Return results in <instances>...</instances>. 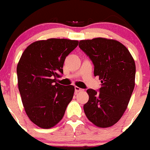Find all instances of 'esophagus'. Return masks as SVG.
Segmentation results:
<instances>
[{"mask_svg": "<svg viewBox=\"0 0 150 150\" xmlns=\"http://www.w3.org/2000/svg\"><path fill=\"white\" fill-rule=\"evenodd\" d=\"M74 89H75V93H79V92H80V91H82V90H83L82 89H81L80 87H76V86H75Z\"/></svg>", "mask_w": 150, "mask_h": 150, "instance_id": "34e87169", "label": "esophagus"}]
</instances>
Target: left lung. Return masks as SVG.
<instances>
[{
	"label": "left lung",
	"instance_id": "8db88e82",
	"mask_svg": "<svg viewBox=\"0 0 150 150\" xmlns=\"http://www.w3.org/2000/svg\"><path fill=\"white\" fill-rule=\"evenodd\" d=\"M79 48L94 65L101 87L88 89L84 111L90 122L100 127L115 125L127 109L135 86L136 65L128 50L115 40L96 38L81 40Z\"/></svg>",
	"mask_w": 150,
	"mask_h": 150
}]
</instances>
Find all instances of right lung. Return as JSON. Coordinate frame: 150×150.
I'll return each instance as SVG.
<instances>
[{"mask_svg":"<svg viewBox=\"0 0 150 150\" xmlns=\"http://www.w3.org/2000/svg\"><path fill=\"white\" fill-rule=\"evenodd\" d=\"M79 41L50 38L33 42L22 54L17 68L18 87L25 112L41 128H50L64 116L74 93L73 85L57 83L66 57Z\"/></svg>","mask_w":150,"mask_h":150,"instance_id":"add662e5","label":"right lung"}]
</instances>
